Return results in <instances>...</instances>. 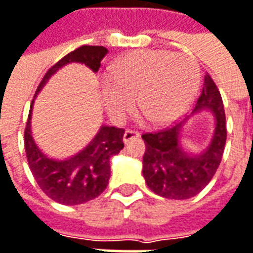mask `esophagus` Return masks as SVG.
Here are the masks:
<instances>
[{
  "label": "esophagus",
  "mask_w": 253,
  "mask_h": 253,
  "mask_svg": "<svg viewBox=\"0 0 253 253\" xmlns=\"http://www.w3.org/2000/svg\"><path fill=\"white\" fill-rule=\"evenodd\" d=\"M140 134H139V131H134V130H126L125 131V134H123V141L125 143H128L130 140H133V139H137Z\"/></svg>",
  "instance_id": "1"
}]
</instances>
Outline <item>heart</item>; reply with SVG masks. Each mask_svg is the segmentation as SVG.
Masks as SVG:
<instances>
[{
  "label": "heart",
  "instance_id": "obj_1",
  "mask_svg": "<svg viewBox=\"0 0 253 253\" xmlns=\"http://www.w3.org/2000/svg\"><path fill=\"white\" fill-rule=\"evenodd\" d=\"M109 74L110 79L100 83V91L113 122H125L137 104L141 120L150 119L156 126L169 125L186 112L201 79L192 57L165 50L128 52L113 63Z\"/></svg>",
  "mask_w": 253,
  "mask_h": 253
}]
</instances>
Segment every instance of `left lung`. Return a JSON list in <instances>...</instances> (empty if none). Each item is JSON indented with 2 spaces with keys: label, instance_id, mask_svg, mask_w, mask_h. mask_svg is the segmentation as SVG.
Wrapping results in <instances>:
<instances>
[{
  "label": "left lung",
  "instance_id": "1",
  "mask_svg": "<svg viewBox=\"0 0 253 253\" xmlns=\"http://www.w3.org/2000/svg\"><path fill=\"white\" fill-rule=\"evenodd\" d=\"M208 110L213 116L211 139L202 149L187 144L183 128L190 117L157 133L143 134V176L152 192L166 199H189L208 185L220 165L226 143V119L220 93L209 74L193 113Z\"/></svg>",
  "mask_w": 253,
  "mask_h": 253
}]
</instances>
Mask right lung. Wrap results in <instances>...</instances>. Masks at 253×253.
Returning a JSON list of instances; mask_svg holds the SVG:
<instances>
[{
  "label": "right lung",
  "mask_w": 253,
  "mask_h": 253,
  "mask_svg": "<svg viewBox=\"0 0 253 253\" xmlns=\"http://www.w3.org/2000/svg\"><path fill=\"white\" fill-rule=\"evenodd\" d=\"M109 50L101 45H83L63 57L54 64L40 83L38 91L45 85L54 73L70 63H80L97 73L101 60ZM34 96V98H36ZM33 104L24 131V144L28 166L33 171L41 190L61 205H82L100 196L109 185L110 179V159L125 147L123 134L125 130L114 126H103L97 134L80 152L67 157H51L44 153L33 137L31 131V114Z\"/></svg>",
  "instance_id": "1"
}]
</instances>
